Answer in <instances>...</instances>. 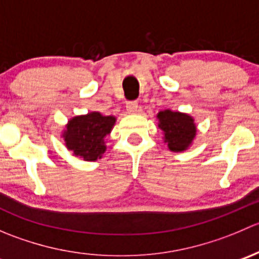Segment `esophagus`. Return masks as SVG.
Segmentation results:
<instances>
[{
    "mask_svg": "<svg viewBox=\"0 0 259 259\" xmlns=\"http://www.w3.org/2000/svg\"><path fill=\"white\" fill-rule=\"evenodd\" d=\"M126 111L129 114H135L138 111V103L137 101H129L126 104Z\"/></svg>",
    "mask_w": 259,
    "mask_h": 259,
    "instance_id": "obj_1",
    "label": "esophagus"
}]
</instances>
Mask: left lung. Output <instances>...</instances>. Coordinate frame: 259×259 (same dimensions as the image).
I'll return each mask as SVG.
<instances>
[{
    "label": "left lung",
    "mask_w": 259,
    "mask_h": 259,
    "mask_svg": "<svg viewBox=\"0 0 259 259\" xmlns=\"http://www.w3.org/2000/svg\"><path fill=\"white\" fill-rule=\"evenodd\" d=\"M156 119L163 132V142L169 150L182 153L193 145L197 137V124L192 115L165 109L156 114Z\"/></svg>",
    "instance_id": "1"
}]
</instances>
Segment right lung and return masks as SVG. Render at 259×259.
Segmentation results:
<instances>
[{"label":"right lung","instance_id":"add662e5","mask_svg":"<svg viewBox=\"0 0 259 259\" xmlns=\"http://www.w3.org/2000/svg\"><path fill=\"white\" fill-rule=\"evenodd\" d=\"M115 122L114 115H103L99 111L76 115L65 125L61 138L72 155L85 161H95L103 158L106 151V138Z\"/></svg>","mask_w":259,"mask_h":259}]
</instances>
